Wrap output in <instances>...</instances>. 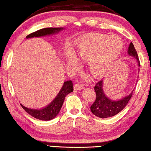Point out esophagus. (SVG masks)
Returning <instances> with one entry per match:
<instances>
[{"instance_id":"obj_1","label":"esophagus","mask_w":151,"mask_h":151,"mask_svg":"<svg viewBox=\"0 0 151 151\" xmlns=\"http://www.w3.org/2000/svg\"><path fill=\"white\" fill-rule=\"evenodd\" d=\"M84 85L83 84L80 83H76L74 85V89L75 90H81L82 89H83Z\"/></svg>"}]
</instances>
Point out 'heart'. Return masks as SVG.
Segmentation results:
<instances>
[{
    "instance_id": "obj_1",
    "label": "heart",
    "mask_w": 151,
    "mask_h": 151,
    "mask_svg": "<svg viewBox=\"0 0 151 151\" xmlns=\"http://www.w3.org/2000/svg\"><path fill=\"white\" fill-rule=\"evenodd\" d=\"M123 43L120 37L99 35L81 41L76 46V55L81 60H87V67L94 76L103 75L121 53ZM70 65L78 66L77 58L71 52L66 55Z\"/></svg>"
}]
</instances>
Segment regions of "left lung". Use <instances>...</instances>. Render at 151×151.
<instances>
[{
    "instance_id": "8db88e82",
    "label": "left lung",
    "mask_w": 151,
    "mask_h": 151,
    "mask_svg": "<svg viewBox=\"0 0 151 151\" xmlns=\"http://www.w3.org/2000/svg\"><path fill=\"white\" fill-rule=\"evenodd\" d=\"M129 55L134 57L137 60L139 66L140 65V62L139 60V57L137 52V50L134 48V45L132 42L130 43L128 47V50ZM96 91V97L94 103L91 105V112L95 116L99 118H108L119 114L122 109L126 106L128 103L130 101L132 96V92L128 96L123 98L120 101H111L108 99L103 92V80L98 82L94 87Z\"/></svg>"
}]
</instances>
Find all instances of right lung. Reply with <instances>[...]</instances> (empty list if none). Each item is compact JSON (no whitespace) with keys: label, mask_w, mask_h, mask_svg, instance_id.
<instances>
[{"label":"right lung","mask_w":151,"mask_h":151,"mask_svg":"<svg viewBox=\"0 0 151 151\" xmlns=\"http://www.w3.org/2000/svg\"><path fill=\"white\" fill-rule=\"evenodd\" d=\"M62 29V28H46L40 29V30L35 31L34 32L30 33L26 37V38H30V37H38L54 34V33L58 32ZM73 91V83H72L71 80H68V81L64 82L61 90L60 91L55 99L53 100V101L45 108L41 109H33L27 108L21 104V105L26 112H28L29 114L35 117V118L42 121H49L54 119L58 114L60 109H61L62 105H63L66 96Z\"/></svg>","instance_id":"right-lung-1"}]
</instances>
